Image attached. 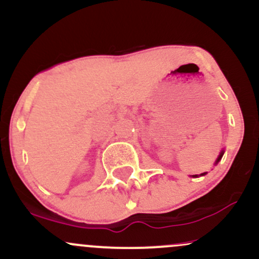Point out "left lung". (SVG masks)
<instances>
[{
	"instance_id": "1",
	"label": "left lung",
	"mask_w": 259,
	"mask_h": 259,
	"mask_svg": "<svg viewBox=\"0 0 259 259\" xmlns=\"http://www.w3.org/2000/svg\"><path fill=\"white\" fill-rule=\"evenodd\" d=\"M223 154H224V150H223V151H222V152H221V154H219V156H218V158H217V160H215V164H217V163H218V162H219V160H221V159H222ZM206 174H207V173H202V174H200V177H203V175H206ZM192 177H194V178H197V177H198V175H192Z\"/></svg>"
}]
</instances>
